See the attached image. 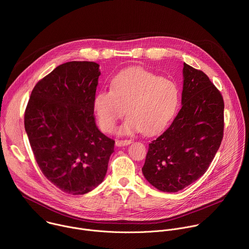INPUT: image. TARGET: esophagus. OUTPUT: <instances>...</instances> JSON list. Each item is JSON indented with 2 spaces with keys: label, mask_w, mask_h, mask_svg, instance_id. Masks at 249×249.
<instances>
[{
  "label": "esophagus",
  "mask_w": 249,
  "mask_h": 249,
  "mask_svg": "<svg viewBox=\"0 0 249 249\" xmlns=\"http://www.w3.org/2000/svg\"><path fill=\"white\" fill-rule=\"evenodd\" d=\"M132 143V140H117L115 142L116 147H124V146H128Z\"/></svg>",
  "instance_id": "1"
}]
</instances>
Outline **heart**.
<instances>
[{"instance_id": "obj_1", "label": "heart", "mask_w": 249, "mask_h": 249, "mask_svg": "<svg viewBox=\"0 0 249 249\" xmlns=\"http://www.w3.org/2000/svg\"><path fill=\"white\" fill-rule=\"evenodd\" d=\"M179 100V89L173 81L146 70L129 69L112 79L110 90H100L94 95L92 106L104 132H111L126 113L128 117L117 130L119 135L142 131L152 136L168 127Z\"/></svg>"}]
</instances>
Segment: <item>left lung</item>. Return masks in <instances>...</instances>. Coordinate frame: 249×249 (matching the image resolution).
<instances>
[{
    "mask_svg": "<svg viewBox=\"0 0 249 249\" xmlns=\"http://www.w3.org/2000/svg\"><path fill=\"white\" fill-rule=\"evenodd\" d=\"M182 107L172 124L149 145L142 168L147 181L162 192H177L206 172L224 132V100L202 71L183 64Z\"/></svg>",
    "mask_w": 249,
    "mask_h": 249,
    "instance_id": "left-lung-1",
    "label": "left lung"
}]
</instances>
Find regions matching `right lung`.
Listing matches in <instances>:
<instances>
[{
    "mask_svg": "<svg viewBox=\"0 0 249 249\" xmlns=\"http://www.w3.org/2000/svg\"><path fill=\"white\" fill-rule=\"evenodd\" d=\"M99 65L73 61L56 67L34 87L24 128L36 162L63 192L86 194L103 180L114 141L96 127L92 100Z\"/></svg>",
    "mask_w": 249,
    "mask_h": 249,
    "instance_id": "1",
    "label": "right lung"
}]
</instances>
